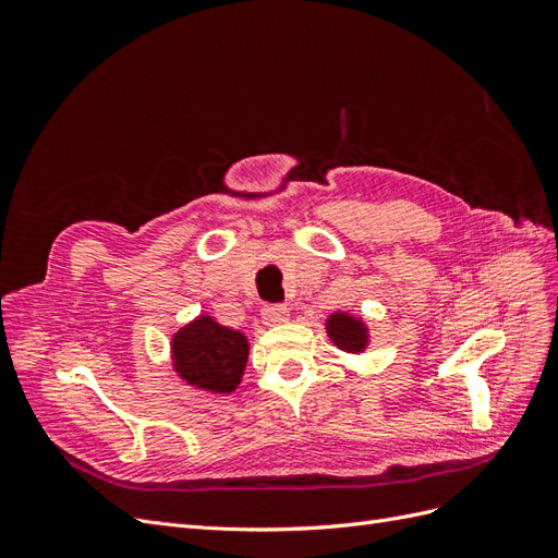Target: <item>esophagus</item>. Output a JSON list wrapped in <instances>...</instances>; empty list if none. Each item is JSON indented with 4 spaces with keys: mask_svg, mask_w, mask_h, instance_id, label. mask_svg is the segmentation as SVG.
<instances>
[{
    "mask_svg": "<svg viewBox=\"0 0 558 558\" xmlns=\"http://www.w3.org/2000/svg\"><path fill=\"white\" fill-rule=\"evenodd\" d=\"M260 316H263L265 326H279V324H286L291 314H289V310L281 307V305H265L260 310Z\"/></svg>",
    "mask_w": 558,
    "mask_h": 558,
    "instance_id": "obj_1",
    "label": "esophagus"
}]
</instances>
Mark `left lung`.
Listing matches in <instances>:
<instances>
[{"label":"left lung","mask_w":558,"mask_h":558,"mask_svg":"<svg viewBox=\"0 0 558 558\" xmlns=\"http://www.w3.org/2000/svg\"><path fill=\"white\" fill-rule=\"evenodd\" d=\"M326 332L330 342L347 353H363L369 344L367 324L349 312H332L326 318Z\"/></svg>","instance_id":"8db88e82"}]
</instances>
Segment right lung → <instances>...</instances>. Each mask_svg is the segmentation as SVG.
Listing matches in <instances>:
<instances>
[{
  "instance_id": "right-lung-1",
  "label": "right lung",
  "mask_w": 558,
  "mask_h": 558,
  "mask_svg": "<svg viewBox=\"0 0 558 558\" xmlns=\"http://www.w3.org/2000/svg\"><path fill=\"white\" fill-rule=\"evenodd\" d=\"M174 373L197 391L228 396L240 386L248 361V337L199 314L172 335Z\"/></svg>"
}]
</instances>
